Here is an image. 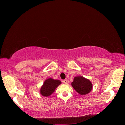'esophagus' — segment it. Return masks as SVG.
Wrapping results in <instances>:
<instances>
[{
  "mask_svg": "<svg viewBox=\"0 0 125 125\" xmlns=\"http://www.w3.org/2000/svg\"><path fill=\"white\" fill-rule=\"evenodd\" d=\"M63 82L65 84H67V80H66V79H65V80H63Z\"/></svg>",
  "mask_w": 125,
  "mask_h": 125,
  "instance_id": "obj_1",
  "label": "esophagus"
}]
</instances>
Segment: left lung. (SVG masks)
<instances>
[{"instance_id": "left-lung-1", "label": "left lung", "mask_w": 125, "mask_h": 125, "mask_svg": "<svg viewBox=\"0 0 125 125\" xmlns=\"http://www.w3.org/2000/svg\"><path fill=\"white\" fill-rule=\"evenodd\" d=\"M71 85L80 95H86L92 89V84L89 79L82 76H77L74 78Z\"/></svg>"}]
</instances>
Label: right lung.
Wrapping results in <instances>:
<instances>
[{
	"label": "right lung",
	"mask_w": 125,
	"mask_h": 125,
	"mask_svg": "<svg viewBox=\"0 0 125 125\" xmlns=\"http://www.w3.org/2000/svg\"><path fill=\"white\" fill-rule=\"evenodd\" d=\"M62 83L59 80H54L52 78L46 79L40 89V93L42 96L47 97L53 93L57 86Z\"/></svg>",
	"instance_id": "add662e5"
}]
</instances>
